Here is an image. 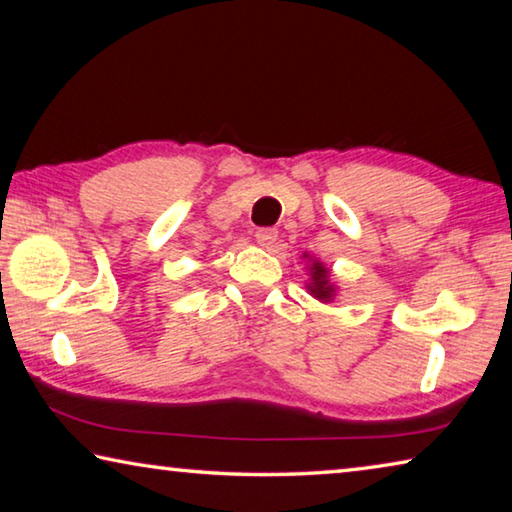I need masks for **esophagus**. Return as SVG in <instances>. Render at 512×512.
<instances>
[{
    "label": "esophagus",
    "instance_id": "1",
    "mask_svg": "<svg viewBox=\"0 0 512 512\" xmlns=\"http://www.w3.org/2000/svg\"><path fill=\"white\" fill-rule=\"evenodd\" d=\"M255 241L262 248H273L275 246V241H277V232L275 230H271V228H259L257 232H255Z\"/></svg>",
    "mask_w": 512,
    "mask_h": 512
}]
</instances>
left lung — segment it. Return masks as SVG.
<instances>
[{"label":"left lung","instance_id":"1","mask_svg":"<svg viewBox=\"0 0 512 512\" xmlns=\"http://www.w3.org/2000/svg\"><path fill=\"white\" fill-rule=\"evenodd\" d=\"M302 259H307V273H309V280L305 282V287L309 291V296H314L316 300L325 302L329 305L336 298V293H339V287L332 282V277H329V268L320 262V259L311 257V255H302Z\"/></svg>","mask_w":512,"mask_h":512}]
</instances>
